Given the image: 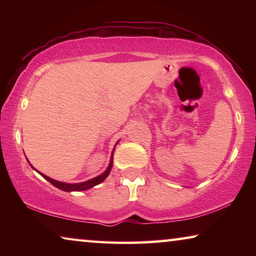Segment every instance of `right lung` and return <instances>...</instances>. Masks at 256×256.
I'll list each match as a JSON object with an SVG mask.
<instances>
[{
    "mask_svg": "<svg viewBox=\"0 0 256 256\" xmlns=\"http://www.w3.org/2000/svg\"><path fill=\"white\" fill-rule=\"evenodd\" d=\"M116 144H118V142H116ZM114 150H115V148L113 149V152H112L110 160V164H108L107 169L104 170L102 174H99V176L94 177V178H92V180H86V182H82V183H65V182H59V180H52V178L48 177L46 174H40V171H38V172H40L42 176L45 178V180L50 182V183L54 185V186L60 188V190H62V191L72 192V191H85V190H88V188L96 186V185L100 184V183H102V182L108 177V174H110V170H112V166H113V154H114ZM30 166H31V164H30ZM34 170H36V169H34Z\"/></svg>",
    "mask_w": 256,
    "mask_h": 256,
    "instance_id": "add662e5",
    "label": "right lung"
}]
</instances>
